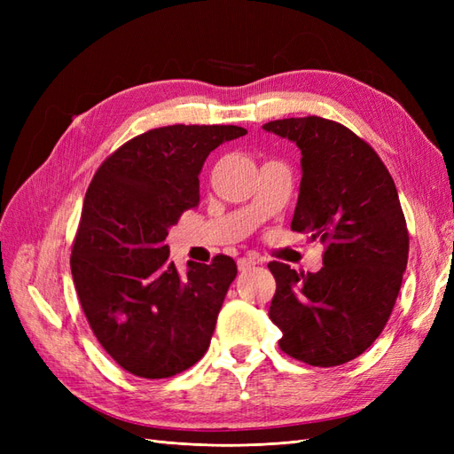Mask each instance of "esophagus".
Wrapping results in <instances>:
<instances>
[{
  "label": "esophagus",
  "mask_w": 454,
  "mask_h": 454,
  "mask_svg": "<svg viewBox=\"0 0 454 454\" xmlns=\"http://www.w3.org/2000/svg\"><path fill=\"white\" fill-rule=\"evenodd\" d=\"M237 263H239V269H240V270H246V269L254 267L255 263H259V261H257L255 257H240V259L237 261Z\"/></svg>",
  "instance_id": "1"
}]
</instances>
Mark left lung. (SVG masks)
Here are the masks:
<instances>
[{
    "instance_id": "obj_1",
    "label": "left lung",
    "mask_w": 454,
    "mask_h": 454,
    "mask_svg": "<svg viewBox=\"0 0 454 454\" xmlns=\"http://www.w3.org/2000/svg\"><path fill=\"white\" fill-rule=\"evenodd\" d=\"M263 129L301 149L292 229L325 244L318 272L270 261L277 294L269 318L292 358L347 364L373 345L400 294L409 232L397 189L375 149L335 121L292 117Z\"/></svg>"
}]
</instances>
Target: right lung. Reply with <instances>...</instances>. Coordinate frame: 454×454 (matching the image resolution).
<instances>
[{"label": "right lung", "instance_id": "1", "mask_svg": "<svg viewBox=\"0 0 454 454\" xmlns=\"http://www.w3.org/2000/svg\"><path fill=\"white\" fill-rule=\"evenodd\" d=\"M246 129L172 125L121 145L87 189L72 248V277L89 325L129 373L167 379L195 365L210 347L237 263L215 255L168 259V229L200 200L206 157Z\"/></svg>", "mask_w": 454, "mask_h": 454}]
</instances>
